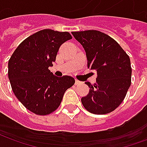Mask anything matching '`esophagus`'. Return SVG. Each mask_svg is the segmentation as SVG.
I'll return each mask as SVG.
<instances>
[{
	"label": "esophagus",
	"mask_w": 147,
	"mask_h": 147,
	"mask_svg": "<svg viewBox=\"0 0 147 147\" xmlns=\"http://www.w3.org/2000/svg\"><path fill=\"white\" fill-rule=\"evenodd\" d=\"M75 83H76V85H80V83H82V82H81V81H80V80H76V82H75Z\"/></svg>",
	"instance_id": "obj_1"
}]
</instances>
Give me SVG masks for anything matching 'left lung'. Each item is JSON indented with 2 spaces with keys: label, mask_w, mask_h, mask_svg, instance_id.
I'll list each match as a JSON object with an SVG mask.
<instances>
[{
  "label": "left lung",
  "mask_w": 147,
  "mask_h": 147,
  "mask_svg": "<svg viewBox=\"0 0 147 147\" xmlns=\"http://www.w3.org/2000/svg\"><path fill=\"white\" fill-rule=\"evenodd\" d=\"M83 45L87 66L97 71L96 83L81 99L86 110L94 114L111 113L121 104L131 86V67L128 55L114 39L101 31L88 30L71 32Z\"/></svg>",
  "instance_id": "8db88e82"
}]
</instances>
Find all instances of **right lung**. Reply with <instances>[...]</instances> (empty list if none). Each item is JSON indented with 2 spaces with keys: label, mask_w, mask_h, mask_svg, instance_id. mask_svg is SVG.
I'll return each instance as SVG.
<instances>
[{
  "label": "right lung",
  "mask_w": 147,
  "mask_h": 147,
  "mask_svg": "<svg viewBox=\"0 0 147 147\" xmlns=\"http://www.w3.org/2000/svg\"><path fill=\"white\" fill-rule=\"evenodd\" d=\"M68 32L50 29L30 35L19 45L8 61V79L18 100L37 115H48L61 104L64 92L75 83L71 76H55L49 70L59 48L71 39Z\"/></svg>",
  "instance_id": "right-lung-1"
}]
</instances>
